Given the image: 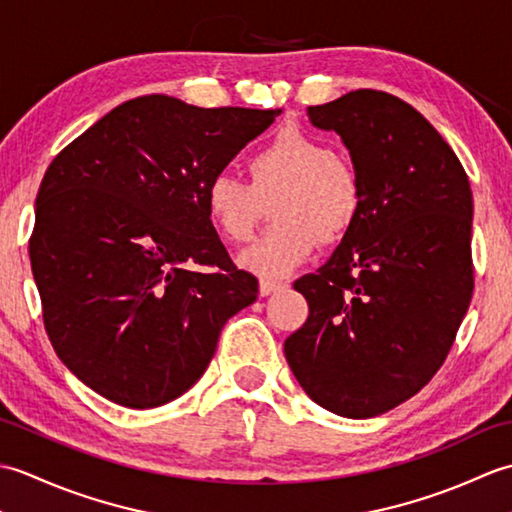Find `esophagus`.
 <instances>
[{
  "mask_svg": "<svg viewBox=\"0 0 512 512\" xmlns=\"http://www.w3.org/2000/svg\"><path fill=\"white\" fill-rule=\"evenodd\" d=\"M281 288H284V284H281V281L262 279V284H259V295L270 297V295H275V292H279Z\"/></svg>",
  "mask_w": 512,
  "mask_h": 512,
  "instance_id": "1",
  "label": "esophagus"
}]
</instances>
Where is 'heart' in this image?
<instances>
[{
  "mask_svg": "<svg viewBox=\"0 0 512 512\" xmlns=\"http://www.w3.org/2000/svg\"><path fill=\"white\" fill-rule=\"evenodd\" d=\"M248 182L215 173L204 187V211L228 244L253 237L264 204L275 226L239 257L250 273L281 279L312 257L319 239L336 244L352 231L365 204L363 182L330 143L299 127L281 129L246 162Z\"/></svg>",
  "mask_w": 512,
  "mask_h": 512,
  "instance_id": "b5f03b06",
  "label": "heart"
}]
</instances>
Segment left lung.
<instances>
[{
	"label": "left lung",
	"mask_w": 512,
	"mask_h": 512,
	"mask_svg": "<svg viewBox=\"0 0 512 512\" xmlns=\"http://www.w3.org/2000/svg\"><path fill=\"white\" fill-rule=\"evenodd\" d=\"M308 116L343 138L365 204L330 262L295 281L310 314L284 354L317 405L374 418L429 383L469 310L473 193L447 140L394 94L347 92Z\"/></svg>",
	"instance_id": "obj_1"
}]
</instances>
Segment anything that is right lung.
I'll return each instance as SVG.
<instances>
[{"label":"right lung","instance_id":"right-lung-1","mask_svg":"<svg viewBox=\"0 0 512 512\" xmlns=\"http://www.w3.org/2000/svg\"><path fill=\"white\" fill-rule=\"evenodd\" d=\"M279 114L138 96L50 162L30 266L54 352L96 394L129 409L176 400L209 367L224 323L257 299L202 195Z\"/></svg>","mask_w":512,"mask_h":512}]
</instances>
